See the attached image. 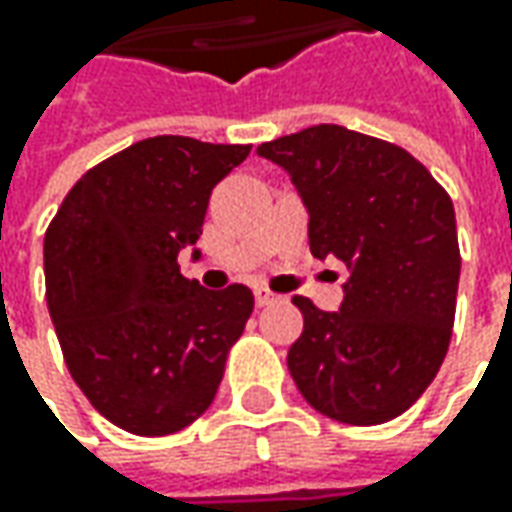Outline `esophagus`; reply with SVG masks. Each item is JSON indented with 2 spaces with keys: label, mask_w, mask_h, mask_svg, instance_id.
Instances as JSON below:
<instances>
[{
  "label": "esophagus",
  "mask_w": 512,
  "mask_h": 512,
  "mask_svg": "<svg viewBox=\"0 0 512 512\" xmlns=\"http://www.w3.org/2000/svg\"><path fill=\"white\" fill-rule=\"evenodd\" d=\"M253 296H256V305H259V307L273 305V302L279 299V296H273V293H270L267 287H256V293H253Z\"/></svg>",
  "instance_id": "34e87169"
}]
</instances>
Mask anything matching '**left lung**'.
I'll list each match as a JSON object with an SVG mask.
<instances>
[{"label": "left lung", "instance_id": "left-lung-1", "mask_svg": "<svg viewBox=\"0 0 512 512\" xmlns=\"http://www.w3.org/2000/svg\"><path fill=\"white\" fill-rule=\"evenodd\" d=\"M256 153L302 196L310 253L350 270L339 310L293 299L305 316L287 350L299 393L344 424L402 416L436 379L453 333L462 256L450 196L407 150L342 125H313Z\"/></svg>", "mask_w": 512, "mask_h": 512}]
</instances>
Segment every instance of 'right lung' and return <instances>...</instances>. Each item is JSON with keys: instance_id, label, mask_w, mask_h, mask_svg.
Masks as SVG:
<instances>
[{"instance_id": "add662e5", "label": "right lung", "mask_w": 512, "mask_h": 512, "mask_svg": "<svg viewBox=\"0 0 512 512\" xmlns=\"http://www.w3.org/2000/svg\"><path fill=\"white\" fill-rule=\"evenodd\" d=\"M247 153L190 136L136 142L70 187L45 233L48 310L70 376L128 433L196 422L253 313L245 285L205 290L176 262L202 236L210 190Z\"/></svg>"}]
</instances>
